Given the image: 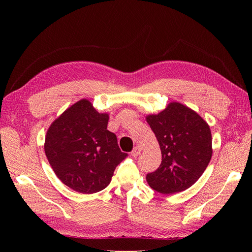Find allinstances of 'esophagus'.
Wrapping results in <instances>:
<instances>
[{
  "label": "esophagus",
  "mask_w": 252,
  "mask_h": 252,
  "mask_svg": "<svg viewBox=\"0 0 252 252\" xmlns=\"http://www.w3.org/2000/svg\"><path fill=\"white\" fill-rule=\"evenodd\" d=\"M140 154H141V148H140V147H134L133 150L131 151V156H132L133 158H136Z\"/></svg>",
  "instance_id": "obj_1"
}]
</instances>
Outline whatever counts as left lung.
I'll return each mask as SVG.
<instances>
[{
  "label": "left lung",
  "mask_w": 252,
  "mask_h": 252,
  "mask_svg": "<svg viewBox=\"0 0 252 252\" xmlns=\"http://www.w3.org/2000/svg\"><path fill=\"white\" fill-rule=\"evenodd\" d=\"M162 154L158 168L148 173V185L164 194L184 191L200 179L212 157L207 122L187 106L171 102L158 114L146 117Z\"/></svg>",
  "instance_id": "8db88e82"
}]
</instances>
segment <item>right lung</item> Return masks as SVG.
<instances>
[{
  "instance_id": "1",
  "label": "right lung",
  "mask_w": 252,
  "mask_h": 252,
  "mask_svg": "<svg viewBox=\"0 0 252 252\" xmlns=\"http://www.w3.org/2000/svg\"><path fill=\"white\" fill-rule=\"evenodd\" d=\"M108 113L97 112L86 98L52 122L45 136V155L63 184L84 194L109 185L116 167L127 157L107 129Z\"/></svg>"
}]
</instances>
